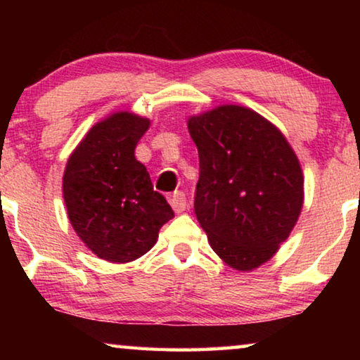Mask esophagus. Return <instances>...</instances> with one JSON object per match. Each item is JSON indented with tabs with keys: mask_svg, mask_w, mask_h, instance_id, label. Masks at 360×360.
Segmentation results:
<instances>
[{
	"mask_svg": "<svg viewBox=\"0 0 360 360\" xmlns=\"http://www.w3.org/2000/svg\"><path fill=\"white\" fill-rule=\"evenodd\" d=\"M169 203L174 208L175 213H184L186 210V196L184 191H175L174 195H170Z\"/></svg>",
	"mask_w": 360,
	"mask_h": 360,
	"instance_id": "34e87169",
	"label": "esophagus"
}]
</instances>
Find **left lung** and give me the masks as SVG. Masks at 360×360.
I'll use <instances>...</instances> for the list:
<instances>
[{
	"label": "left lung",
	"instance_id": "1",
	"mask_svg": "<svg viewBox=\"0 0 360 360\" xmlns=\"http://www.w3.org/2000/svg\"><path fill=\"white\" fill-rule=\"evenodd\" d=\"M198 149L195 213L211 249L236 270L277 252L303 206V172L285 136L249 108L223 105L191 116Z\"/></svg>",
	"mask_w": 360,
	"mask_h": 360
}]
</instances>
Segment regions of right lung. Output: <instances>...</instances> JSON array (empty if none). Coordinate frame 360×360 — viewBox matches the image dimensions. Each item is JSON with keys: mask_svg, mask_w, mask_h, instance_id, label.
<instances>
[{"mask_svg": "<svg viewBox=\"0 0 360 360\" xmlns=\"http://www.w3.org/2000/svg\"><path fill=\"white\" fill-rule=\"evenodd\" d=\"M150 121L120 111L96 122L72 152L63 174L68 219L88 249L126 264L149 252L174 211L152 186L134 149Z\"/></svg>", "mask_w": 360, "mask_h": 360, "instance_id": "obj_1", "label": "right lung"}]
</instances>
